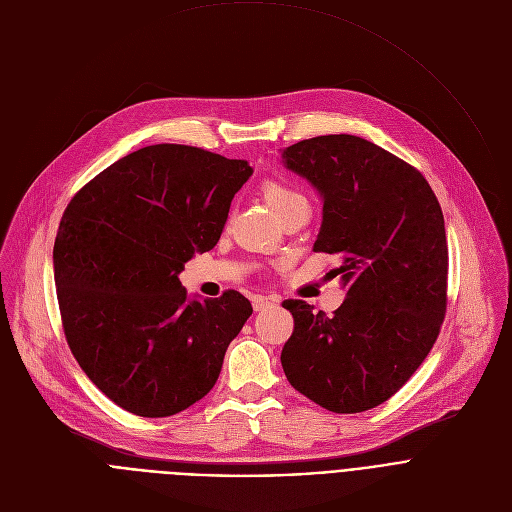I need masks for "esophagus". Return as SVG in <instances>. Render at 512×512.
<instances>
[{
	"label": "esophagus",
	"instance_id": "obj_1",
	"mask_svg": "<svg viewBox=\"0 0 512 512\" xmlns=\"http://www.w3.org/2000/svg\"><path fill=\"white\" fill-rule=\"evenodd\" d=\"M274 303L270 301V299H266V297H260V295H256L254 299H252V307H254V311H264V309H268V307H272Z\"/></svg>",
	"mask_w": 512,
	"mask_h": 512
}]
</instances>
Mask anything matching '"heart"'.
<instances>
[{
    "label": "heart",
    "mask_w": 512,
    "mask_h": 512,
    "mask_svg": "<svg viewBox=\"0 0 512 512\" xmlns=\"http://www.w3.org/2000/svg\"><path fill=\"white\" fill-rule=\"evenodd\" d=\"M262 195H264V201L268 203V207L274 213H280L282 209H287L295 203L305 201V197L293 185H289L287 181H282V179H274V177H268L262 183Z\"/></svg>",
    "instance_id": "b5f03b06"
}]
</instances>
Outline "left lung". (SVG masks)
I'll use <instances>...</instances> for the list:
<instances>
[{
	"instance_id": "left-lung-1",
	"label": "left lung",
	"mask_w": 512,
	"mask_h": 512,
	"mask_svg": "<svg viewBox=\"0 0 512 512\" xmlns=\"http://www.w3.org/2000/svg\"><path fill=\"white\" fill-rule=\"evenodd\" d=\"M282 162L323 197L313 252L339 254L346 301L331 317L299 299L280 362L287 380L333 413L388 401L423 364L447 305L439 201L419 170L350 134L301 140Z\"/></svg>"
}]
</instances>
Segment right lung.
I'll return each mask as SVG.
<instances>
[{
	"label": "right lung",
	"instance_id": "add662e5",
	"mask_svg": "<svg viewBox=\"0 0 512 512\" xmlns=\"http://www.w3.org/2000/svg\"><path fill=\"white\" fill-rule=\"evenodd\" d=\"M246 160L183 144L140 148L67 205L52 262L67 344L89 380L138 417L201 401L252 315L238 291L189 301L179 274L211 250Z\"/></svg>",
	"mask_w": 512,
	"mask_h": 512
}]
</instances>
